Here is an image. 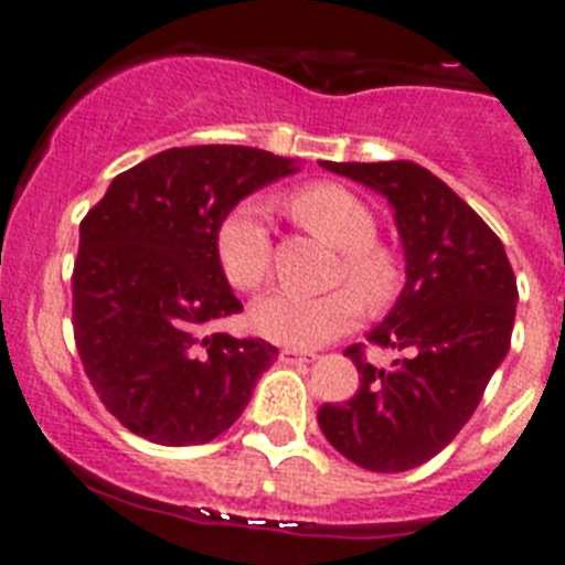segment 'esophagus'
<instances>
[{"instance_id": "34e87169", "label": "esophagus", "mask_w": 565, "mask_h": 565, "mask_svg": "<svg viewBox=\"0 0 565 565\" xmlns=\"http://www.w3.org/2000/svg\"><path fill=\"white\" fill-rule=\"evenodd\" d=\"M315 356H318V354H312V351H298V348H281V351H278V360H281L284 365H298V362H312Z\"/></svg>"}]
</instances>
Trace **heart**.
Segmentation results:
<instances>
[{"mask_svg":"<svg viewBox=\"0 0 565 565\" xmlns=\"http://www.w3.org/2000/svg\"><path fill=\"white\" fill-rule=\"evenodd\" d=\"M289 211L300 225L340 250L334 289L329 295H300L276 289L256 300L250 323L265 340L289 348H312L354 329L365 307L384 309L402 287V270L387 247L376 245V217L354 192L337 183H309L289 194ZM217 258L236 289H258L273 267V239L265 211L242 203L217 228Z\"/></svg>","mask_w":565,"mask_h":565,"instance_id":"b5f03b06","label":"heart"}]
</instances>
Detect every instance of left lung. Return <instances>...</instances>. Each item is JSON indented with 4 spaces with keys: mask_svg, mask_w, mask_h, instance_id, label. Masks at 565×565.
I'll list each match as a JSON object with an SVG mask.
<instances>
[{
    "mask_svg": "<svg viewBox=\"0 0 565 565\" xmlns=\"http://www.w3.org/2000/svg\"><path fill=\"white\" fill-rule=\"evenodd\" d=\"M323 167L390 200L407 284L393 312L367 334L371 345L395 348L402 360L382 371L362 342L348 345L360 387L345 404H323L318 424L356 466L409 471L455 440L508 354L519 300L513 267L488 223L420 163Z\"/></svg>",
    "mask_w": 565,
    "mask_h": 565,
    "instance_id": "left-lung-1",
    "label": "left lung"
}]
</instances>
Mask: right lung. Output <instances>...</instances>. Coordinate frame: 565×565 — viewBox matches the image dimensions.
Segmentation results:
<instances>
[{
    "label": "right lung",
    "mask_w": 565,
    "mask_h": 565,
    "mask_svg": "<svg viewBox=\"0 0 565 565\" xmlns=\"http://www.w3.org/2000/svg\"><path fill=\"white\" fill-rule=\"evenodd\" d=\"M292 161L256 147H172L110 181L81 223L75 345L125 429L161 446L223 435L278 356L265 340L205 334L242 312L217 258L228 211Z\"/></svg>",
    "instance_id": "add662e5"
}]
</instances>
